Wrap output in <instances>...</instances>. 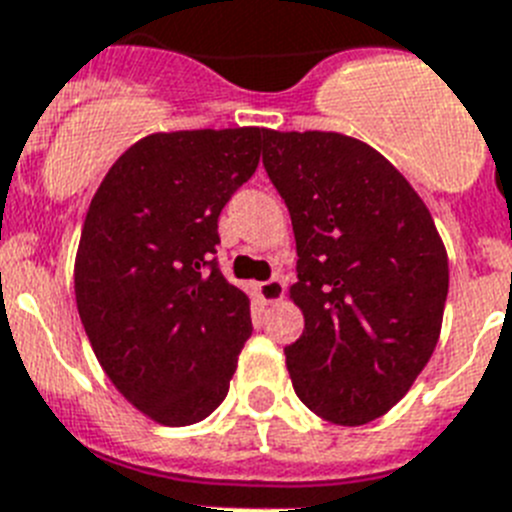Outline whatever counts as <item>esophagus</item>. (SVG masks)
<instances>
[{"mask_svg": "<svg viewBox=\"0 0 512 512\" xmlns=\"http://www.w3.org/2000/svg\"><path fill=\"white\" fill-rule=\"evenodd\" d=\"M257 293H260V299L265 304H275V301H281L286 296V283L281 278H270V281H262L257 286Z\"/></svg>", "mask_w": 512, "mask_h": 512, "instance_id": "obj_1", "label": "esophagus"}]
</instances>
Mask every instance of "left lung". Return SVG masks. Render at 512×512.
Segmentation results:
<instances>
[{
  "instance_id": "obj_1",
  "label": "left lung",
  "mask_w": 512,
  "mask_h": 512,
  "mask_svg": "<svg viewBox=\"0 0 512 512\" xmlns=\"http://www.w3.org/2000/svg\"><path fill=\"white\" fill-rule=\"evenodd\" d=\"M262 164L296 237L286 345L293 389L335 425L389 412L441 335L448 260L420 195L379 151L342 133L268 131Z\"/></svg>"
}]
</instances>
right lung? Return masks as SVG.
I'll return each mask as SVG.
<instances>
[{"mask_svg": "<svg viewBox=\"0 0 512 512\" xmlns=\"http://www.w3.org/2000/svg\"><path fill=\"white\" fill-rule=\"evenodd\" d=\"M265 128L154 133L110 167L79 239L74 291L97 361L162 425L224 402L252 335L250 299L219 270V213L260 162Z\"/></svg>", "mask_w": 512, "mask_h": 512, "instance_id": "add662e5", "label": "right lung"}]
</instances>
